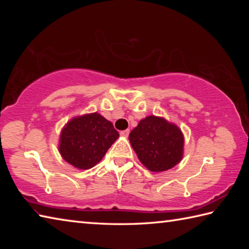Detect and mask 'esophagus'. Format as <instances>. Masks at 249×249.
Returning <instances> with one entry per match:
<instances>
[{
	"label": "esophagus",
	"instance_id": "obj_1",
	"mask_svg": "<svg viewBox=\"0 0 249 249\" xmlns=\"http://www.w3.org/2000/svg\"><path fill=\"white\" fill-rule=\"evenodd\" d=\"M121 135H122V136H124V137H127L128 135H129V129L122 130V132H121Z\"/></svg>",
	"mask_w": 249,
	"mask_h": 249
}]
</instances>
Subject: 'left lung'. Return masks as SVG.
Masks as SVG:
<instances>
[{
    "label": "left lung",
    "mask_w": 249,
    "mask_h": 249,
    "mask_svg": "<svg viewBox=\"0 0 249 249\" xmlns=\"http://www.w3.org/2000/svg\"><path fill=\"white\" fill-rule=\"evenodd\" d=\"M128 140L140 161L150 171L171 169L182 159L183 134L162 117L150 115L142 119Z\"/></svg>",
    "instance_id": "1"
}]
</instances>
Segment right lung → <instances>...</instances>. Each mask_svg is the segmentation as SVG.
I'll return each instance as SVG.
<instances>
[{
    "instance_id": "obj_1",
    "label": "right lung",
    "mask_w": 249,
    "mask_h": 249,
    "mask_svg": "<svg viewBox=\"0 0 249 249\" xmlns=\"http://www.w3.org/2000/svg\"><path fill=\"white\" fill-rule=\"evenodd\" d=\"M119 132L99 113L73 117L61 130L59 153L78 169H90L107 154Z\"/></svg>"
}]
</instances>
